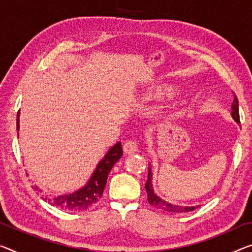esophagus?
Instances as JSON below:
<instances>
[{"label":"esophagus","instance_id":"34e87169","mask_svg":"<svg viewBox=\"0 0 252 252\" xmlns=\"http://www.w3.org/2000/svg\"><path fill=\"white\" fill-rule=\"evenodd\" d=\"M123 148H124V152L126 154H133L137 151L138 145L135 141H126Z\"/></svg>","mask_w":252,"mask_h":252}]
</instances>
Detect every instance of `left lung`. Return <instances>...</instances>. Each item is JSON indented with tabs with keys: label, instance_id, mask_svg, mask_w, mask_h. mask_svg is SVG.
<instances>
[{
	"label": "left lung",
	"instance_id": "left-lung-1",
	"mask_svg": "<svg viewBox=\"0 0 252 252\" xmlns=\"http://www.w3.org/2000/svg\"><path fill=\"white\" fill-rule=\"evenodd\" d=\"M231 116L235 123L240 124V116H239V102L237 95L234 94L233 102L231 106ZM145 189L148 192V200L150 205L158 208V210L166 212V213H173V214H181V213L191 212L198 206H184V205H178L175 203H170L168 200L161 198L154 192L153 185H152V171H151V166H149V173H148V180L145 183Z\"/></svg>",
	"mask_w": 252,
	"mask_h": 252
}]
</instances>
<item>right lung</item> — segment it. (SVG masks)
Here are the masks:
<instances>
[{"label": "right lung", "mask_w": 252, "mask_h": 252, "mask_svg": "<svg viewBox=\"0 0 252 252\" xmlns=\"http://www.w3.org/2000/svg\"><path fill=\"white\" fill-rule=\"evenodd\" d=\"M19 116H20V110L18 111L17 116V130L19 135ZM123 157V149L121 142L116 143V144L108 151L106 156L103 157L101 161L99 162L98 165L92 173V176L87 185L84 187L80 188L72 193L61 196H48L42 193L37 186H34V190L41 192V198L48 202L52 206L59 207L64 211H72L79 212L89 210V208L94 206V204L99 202V199L102 197L103 189L106 187L107 178L109 175L110 170L113 169L116 162Z\"/></svg>", "instance_id": "1"}]
</instances>
